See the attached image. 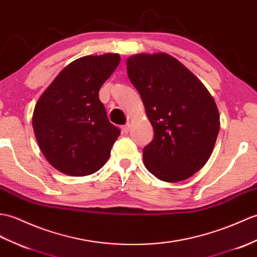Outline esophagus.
<instances>
[{
  "instance_id": "esophagus-1",
  "label": "esophagus",
  "mask_w": 257,
  "mask_h": 257,
  "mask_svg": "<svg viewBox=\"0 0 257 257\" xmlns=\"http://www.w3.org/2000/svg\"><path fill=\"white\" fill-rule=\"evenodd\" d=\"M129 128H130V124H129V122H127L126 124H123V126H121L122 133H123V134H127L128 131H129Z\"/></svg>"
}]
</instances>
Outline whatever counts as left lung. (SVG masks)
I'll use <instances>...</instances> for the list:
<instances>
[{"instance_id": "1", "label": "left lung", "mask_w": 257, "mask_h": 257, "mask_svg": "<svg viewBox=\"0 0 257 257\" xmlns=\"http://www.w3.org/2000/svg\"><path fill=\"white\" fill-rule=\"evenodd\" d=\"M154 137L143 149L147 170L164 182L187 180L209 160L220 129L213 97L168 53H138L127 60Z\"/></svg>"}]
</instances>
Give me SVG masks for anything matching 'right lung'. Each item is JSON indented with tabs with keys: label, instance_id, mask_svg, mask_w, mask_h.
<instances>
[{
	"label": "right lung",
	"instance_id": "1",
	"mask_svg": "<svg viewBox=\"0 0 257 257\" xmlns=\"http://www.w3.org/2000/svg\"><path fill=\"white\" fill-rule=\"evenodd\" d=\"M119 62L117 53L77 59L56 76L35 106L33 127L40 150L63 174H93L110 156L120 130L109 122L98 92Z\"/></svg>",
	"mask_w": 257,
	"mask_h": 257
}]
</instances>
